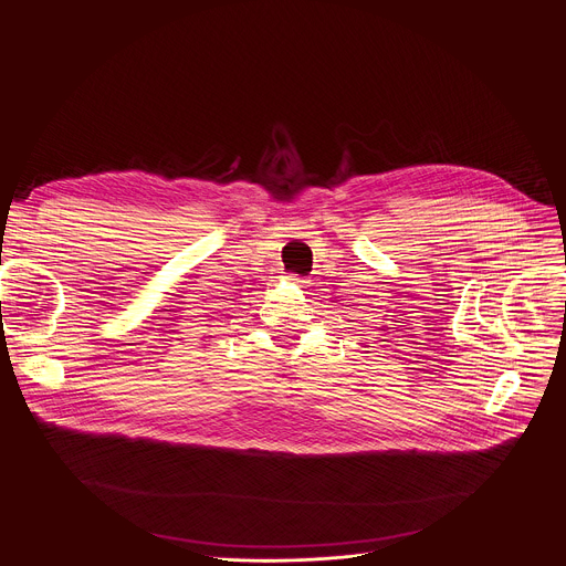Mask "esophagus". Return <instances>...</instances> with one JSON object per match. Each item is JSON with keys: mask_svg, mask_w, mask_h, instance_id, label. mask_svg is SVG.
I'll return each instance as SVG.
<instances>
[{"mask_svg": "<svg viewBox=\"0 0 566 566\" xmlns=\"http://www.w3.org/2000/svg\"><path fill=\"white\" fill-rule=\"evenodd\" d=\"M286 280H289V282H293V284H304V282H306V280H304L302 275H297V273H289V275H286Z\"/></svg>", "mask_w": 566, "mask_h": 566, "instance_id": "obj_1", "label": "esophagus"}]
</instances>
